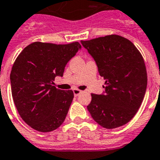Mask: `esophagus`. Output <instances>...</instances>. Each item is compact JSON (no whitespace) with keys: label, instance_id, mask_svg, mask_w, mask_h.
Listing matches in <instances>:
<instances>
[{"label":"esophagus","instance_id":"1","mask_svg":"<svg viewBox=\"0 0 160 160\" xmlns=\"http://www.w3.org/2000/svg\"><path fill=\"white\" fill-rule=\"evenodd\" d=\"M72 92H73V94H74L75 96H78V95H80L82 93V91H80L78 89H74Z\"/></svg>","mask_w":160,"mask_h":160}]
</instances>
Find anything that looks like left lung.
<instances>
[{
  "label": "left lung",
  "instance_id": "obj_1",
  "mask_svg": "<svg viewBox=\"0 0 160 160\" xmlns=\"http://www.w3.org/2000/svg\"><path fill=\"white\" fill-rule=\"evenodd\" d=\"M81 43L105 80L102 94H92L88 111L105 128L126 124L135 116L146 94L147 73L142 55L132 42L118 35Z\"/></svg>",
  "mask_w": 160,
  "mask_h": 160
}]
</instances>
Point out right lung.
I'll list each match as a JSON object with an SVG mask.
<instances>
[{
  "label": "right lung",
  "mask_w": 160,
  "mask_h": 160,
  "mask_svg": "<svg viewBox=\"0 0 160 160\" xmlns=\"http://www.w3.org/2000/svg\"><path fill=\"white\" fill-rule=\"evenodd\" d=\"M81 48L78 42L65 45L36 42L15 59L10 72L12 96L20 117L32 128L48 132L64 122L73 92L57 89L54 80L63 77L67 63Z\"/></svg>",
  "instance_id": "1"
}]
</instances>
